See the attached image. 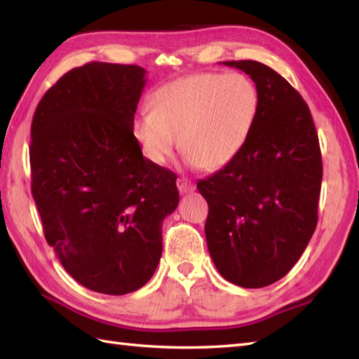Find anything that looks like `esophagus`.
<instances>
[{"label":"esophagus","mask_w":359,"mask_h":359,"mask_svg":"<svg viewBox=\"0 0 359 359\" xmlns=\"http://www.w3.org/2000/svg\"><path fill=\"white\" fill-rule=\"evenodd\" d=\"M177 188H179V191H180V194H187V193H193L194 189H196V187H194V184L191 180H188V179H177Z\"/></svg>","instance_id":"esophagus-1"}]
</instances>
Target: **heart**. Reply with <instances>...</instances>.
Listing matches in <instances>:
<instances>
[{"mask_svg":"<svg viewBox=\"0 0 359 359\" xmlns=\"http://www.w3.org/2000/svg\"><path fill=\"white\" fill-rule=\"evenodd\" d=\"M259 103V90L245 74H193L160 86L152 111L135 117L133 131L151 163L165 165L179 137L189 163L215 171L241 154Z\"/></svg>","mask_w":359,"mask_h":359,"instance_id":"b5f03b06","label":"heart"}]
</instances>
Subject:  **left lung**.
<instances>
[{"label":"left lung","instance_id":"obj_1","mask_svg":"<svg viewBox=\"0 0 359 359\" xmlns=\"http://www.w3.org/2000/svg\"><path fill=\"white\" fill-rule=\"evenodd\" d=\"M224 65L250 75L261 103L241 154L197 184L210 208L205 238L228 282L261 288L293 269L315 233L321 149L307 103L284 77L255 60Z\"/></svg>","mask_w":359,"mask_h":359}]
</instances>
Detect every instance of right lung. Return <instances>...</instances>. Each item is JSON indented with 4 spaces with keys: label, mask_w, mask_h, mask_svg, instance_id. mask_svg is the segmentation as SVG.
<instances>
[{
    "label": "right lung",
    "mask_w": 359,
    "mask_h": 359,
    "mask_svg": "<svg viewBox=\"0 0 359 359\" xmlns=\"http://www.w3.org/2000/svg\"><path fill=\"white\" fill-rule=\"evenodd\" d=\"M147 71L93 62L66 72L30 128L32 196L44 238L93 292L143 287L162 256V222L179 205L175 174L143 157L133 125Z\"/></svg>",
    "instance_id": "1"
}]
</instances>
